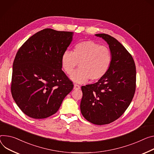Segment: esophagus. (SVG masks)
I'll return each mask as SVG.
<instances>
[{"mask_svg":"<svg viewBox=\"0 0 154 154\" xmlns=\"http://www.w3.org/2000/svg\"><path fill=\"white\" fill-rule=\"evenodd\" d=\"M80 85H77V84H74V90H79V89H80Z\"/></svg>","mask_w":154,"mask_h":154,"instance_id":"esophagus-1","label":"esophagus"}]
</instances>
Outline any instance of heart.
<instances>
[{
  "label": "heart",
  "instance_id": "obj_1",
  "mask_svg": "<svg viewBox=\"0 0 154 154\" xmlns=\"http://www.w3.org/2000/svg\"><path fill=\"white\" fill-rule=\"evenodd\" d=\"M112 60V55L107 47L87 40L77 43L74 51L66 50L61 57V66L64 72L70 75L79 63V68L72 73L71 79L81 83L89 78L91 80H97L104 76Z\"/></svg>",
  "mask_w": 154,
  "mask_h": 154
}]
</instances>
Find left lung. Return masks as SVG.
<instances>
[{
  "label": "left lung",
  "instance_id": "obj_1",
  "mask_svg": "<svg viewBox=\"0 0 154 154\" xmlns=\"http://www.w3.org/2000/svg\"><path fill=\"white\" fill-rule=\"evenodd\" d=\"M95 35L107 43L112 60L97 82L81 87L80 110L88 122L102 125L118 119L130 106L136 90V71L132 56L117 39L106 34Z\"/></svg>",
  "mask_w": 154,
  "mask_h": 154
}]
</instances>
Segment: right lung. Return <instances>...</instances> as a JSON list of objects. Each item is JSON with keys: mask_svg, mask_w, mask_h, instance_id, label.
Here are the masks:
<instances>
[{"mask_svg": "<svg viewBox=\"0 0 154 154\" xmlns=\"http://www.w3.org/2000/svg\"><path fill=\"white\" fill-rule=\"evenodd\" d=\"M73 34L44 29L18 50L13 64L11 92L26 116L40 119L54 114L72 90V82L61 69V57Z\"/></svg>", "mask_w": 154, "mask_h": 154, "instance_id": "obj_1", "label": "right lung"}]
</instances>
